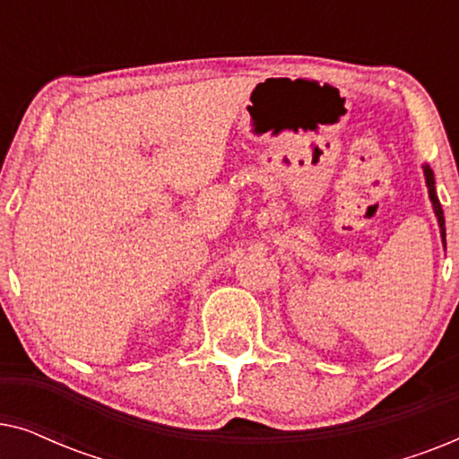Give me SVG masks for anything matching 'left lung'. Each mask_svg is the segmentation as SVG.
Returning <instances> with one entry per match:
<instances>
[{"label":"left lung","instance_id":"8db88e82","mask_svg":"<svg viewBox=\"0 0 459 459\" xmlns=\"http://www.w3.org/2000/svg\"><path fill=\"white\" fill-rule=\"evenodd\" d=\"M424 175H426V184H429V194H430L432 206H435V212H437V219H438V228H441V236H443V247H447V240H445V217H443L441 203H438V198H437V192H435V178H432V171H430V167H424Z\"/></svg>","mask_w":459,"mask_h":459}]
</instances>
